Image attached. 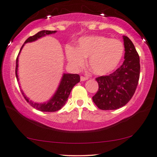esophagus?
I'll list each match as a JSON object with an SVG mask.
<instances>
[{
    "label": "esophagus",
    "instance_id": "34e87169",
    "mask_svg": "<svg viewBox=\"0 0 157 157\" xmlns=\"http://www.w3.org/2000/svg\"><path fill=\"white\" fill-rule=\"evenodd\" d=\"M88 77H85V76H81V81H86V80H88Z\"/></svg>",
    "mask_w": 157,
    "mask_h": 157
}]
</instances>
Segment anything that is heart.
<instances>
[{
	"label": "heart",
	"instance_id": "obj_1",
	"mask_svg": "<svg viewBox=\"0 0 157 157\" xmlns=\"http://www.w3.org/2000/svg\"><path fill=\"white\" fill-rule=\"evenodd\" d=\"M124 52L123 43L119 40L102 36H91L79 38L76 48L67 46L66 56L75 68L83 66L85 58L93 73L105 75L114 71L121 60Z\"/></svg>",
	"mask_w": 157,
	"mask_h": 157
}]
</instances>
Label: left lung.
<instances>
[{
	"label": "left lung",
	"instance_id": "left-lung-1",
	"mask_svg": "<svg viewBox=\"0 0 157 157\" xmlns=\"http://www.w3.org/2000/svg\"><path fill=\"white\" fill-rule=\"evenodd\" d=\"M125 60L121 66L108 76L96 78L99 88L93 101L102 110L117 109L131 100L140 78L139 55L128 37L123 36Z\"/></svg>",
	"mask_w": 157,
	"mask_h": 157
}]
</instances>
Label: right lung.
Segmentation results:
<instances>
[{
	"mask_svg": "<svg viewBox=\"0 0 157 157\" xmlns=\"http://www.w3.org/2000/svg\"><path fill=\"white\" fill-rule=\"evenodd\" d=\"M56 31H48V30H43L38 32L36 34L32 36L29 37L25 42V44L26 43L33 42L36 40L38 38L45 36V35L52 34L55 33ZM25 44H23L21 46V49L19 52L20 55L21 49ZM18 55V56H19ZM18 56L16 59V67H15V74L16 78L17 81H19L18 75H17V69H18ZM80 81V76L78 74H64L62 76V80L60 81L59 86L57 88V90L52 98L47 102L45 103H36L33 102L30 100L23 93L22 90H21V92L22 93L24 98H25L26 102L35 109H36L41 112H54L56 111L59 110L61 108L65 105V103L67 101V99L69 98V95H70V93L73 88V87L78 83Z\"/></svg>",
	"mask_w": 157,
	"mask_h": 157,
	"instance_id": "right-lung-1",
	"label": "right lung"
}]
</instances>
